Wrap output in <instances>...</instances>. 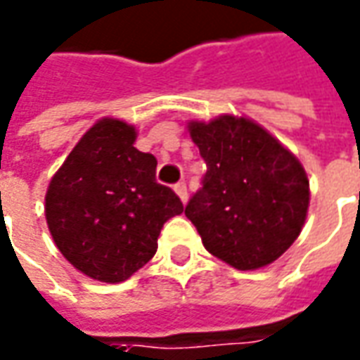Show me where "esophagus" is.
<instances>
[{
  "mask_svg": "<svg viewBox=\"0 0 360 360\" xmlns=\"http://www.w3.org/2000/svg\"><path fill=\"white\" fill-rule=\"evenodd\" d=\"M173 189H175V193H177V197H179V199L183 200V202H187V197H189V193H187V185H185L183 181H181V183H177V185H175Z\"/></svg>",
  "mask_w": 360,
  "mask_h": 360,
  "instance_id": "34e87169",
  "label": "esophagus"
}]
</instances>
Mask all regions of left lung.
Returning a JSON list of instances; mask_svg holds the SVG:
<instances>
[{
  "mask_svg": "<svg viewBox=\"0 0 360 360\" xmlns=\"http://www.w3.org/2000/svg\"><path fill=\"white\" fill-rule=\"evenodd\" d=\"M191 139L207 163L202 189L185 214L205 248L236 270H258L293 244L309 209L300 160L244 116L191 120Z\"/></svg>",
  "mask_w": 360,
  "mask_h": 360,
  "instance_id": "obj_1",
  "label": "left lung"
}]
</instances>
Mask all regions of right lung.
I'll return each mask as SVG.
<instances>
[{
    "label": "right lung",
    "instance_id": "add662e5",
    "mask_svg": "<svg viewBox=\"0 0 360 360\" xmlns=\"http://www.w3.org/2000/svg\"><path fill=\"white\" fill-rule=\"evenodd\" d=\"M138 131L98 120L49 183L45 217L68 262L92 280L120 283L153 258L163 224L183 212L155 181L158 160L134 148Z\"/></svg>",
    "mask_w": 360,
    "mask_h": 360
}]
</instances>
